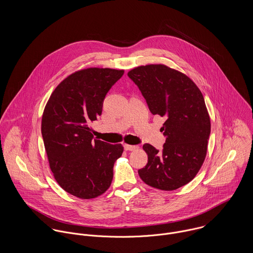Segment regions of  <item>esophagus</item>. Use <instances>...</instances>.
<instances>
[{
	"label": "esophagus",
	"instance_id": "esophagus-1",
	"mask_svg": "<svg viewBox=\"0 0 253 253\" xmlns=\"http://www.w3.org/2000/svg\"><path fill=\"white\" fill-rule=\"evenodd\" d=\"M138 148H139V147H138L137 145H125V149H126V151H135V150H137Z\"/></svg>",
	"mask_w": 253,
	"mask_h": 253
}]
</instances>
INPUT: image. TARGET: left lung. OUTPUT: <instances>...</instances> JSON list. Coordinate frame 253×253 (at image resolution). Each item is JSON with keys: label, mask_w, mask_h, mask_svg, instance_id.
<instances>
[{"label": "left lung", "mask_w": 253, "mask_h": 253, "mask_svg": "<svg viewBox=\"0 0 253 253\" xmlns=\"http://www.w3.org/2000/svg\"><path fill=\"white\" fill-rule=\"evenodd\" d=\"M127 76L139 87L151 113L166 119L163 152L143 145L148 163L138 174L153 188L176 190L194 179L207 156L211 118L204 96L188 76L164 64L138 66Z\"/></svg>", "instance_id": "obj_1"}]
</instances>
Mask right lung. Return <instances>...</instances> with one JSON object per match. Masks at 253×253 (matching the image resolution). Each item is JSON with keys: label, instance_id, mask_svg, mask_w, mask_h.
I'll use <instances>...</instances> for the list:
<instances>
[{"label": "right lung", "instance_id": "add662e5", "mask_svg": "<svg viewBox=\"0 0 253 253\" xmlns=\"http://www.w3.org/2000/svg\"><path fill=\"white\" fill-rule=\"evenodd\" d=\"M124 70L86 68L65 78L50 94L42 117V135L49 168L67 193L90 200L104 194L113 179L122 144L92 139L90 123Z\"/></svg>", "mask_w": 253, "mask_h": 253}]
</instances>
